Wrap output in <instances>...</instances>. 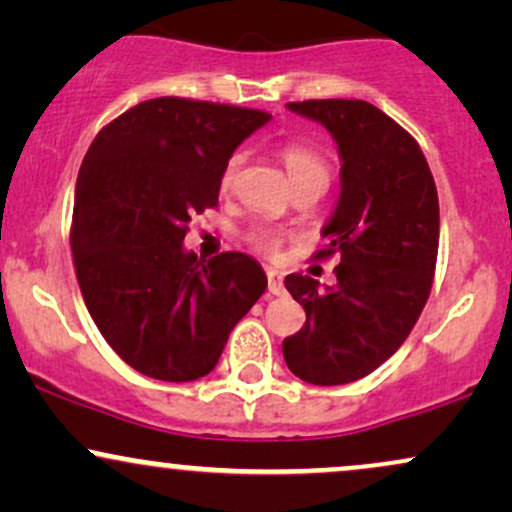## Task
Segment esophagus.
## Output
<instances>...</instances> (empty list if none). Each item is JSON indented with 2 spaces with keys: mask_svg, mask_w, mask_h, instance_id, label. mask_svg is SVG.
Masks as SVG:
<instances>
[{
  "mask_svg": "<svg viewBox=\"0 0 512 512\" xmlns=\"http://www.w3.org/2000/svg\"><path fill=\"white\" fill-rule=\"evenodd\" d=\"M267 281H269V293L272 296H284V274L276 272V269H267Z\"/></svg>",
  "mask_w": 512,
  "mask_h": 512,
  "instance_id": "esophagus-1",
  "label": "esophagus"
}]
</instances>
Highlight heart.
Returning a JSON list of instances; mask_svg holds the SVG:
<instances>
[{
  "label": "heart",
  "instance_id": "heart-1",
  "mask_svg": "<svg viewBox=\"0 0 512 512\" xmlns=\"http://www.w3.org/2000/svg\"><path fill=\"white\" fill-rule=\"evenodd\" d=\"M281 161H284L286 173L293 185L303 180H320L325 182L330 180V168H327L325 158H322L313 146L301 144V142H289L279 149ZM240 163H243V156L233 154L226 161V166L221 170V187L223 190H231L233 182H236V175L240 170ZM245 240L252 245V250L262 252V255H276L281 245V233L274 231L269 226H252L248 233H245Z\"/></svg>",
  "mask_w": 512,
  "mask_h": 512
}]
</instances>
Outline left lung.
<instances>
[{"instance_id": "obj_1", "label": "left lung", "mask_w": 512, "mask_h": 512, "mask_svg": "<svg viewBox=\"0 0 512 512\" xmlns=\"http://www.w3.org/2000/svg\"><path fill=\"white\" fill-rule=\"evenodd\" d=\"M320 122L337 144L339 199L322 226L339 252L337 284L303 274L286 289L305 310V325L284 339V361L310 385H346L383 366L419 320L438 257V192L419 144L366 101L289 103Z\"/></svg>"}]
</instances>
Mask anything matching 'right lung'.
I'll return each instance as SVG.
<instances>
[{
  "label": "right lung",
  "instance_id": "obj_1",
  "mask_svg": "<svg viewBox=\"0 0 512 512\" xmlns=\"http://www.w3.org/2000/svg\"><path fill=\"white\" fill-rule=\"evenodd\" d=\"M269 113L151 98L93 139L76 178L72 252L81 296L127 366L166 383L204 378L267 289L245 252L197 260L192 216L219 204L221 170Z\"/></svg>",
  "mask_w": 512,
  "mask_h": 512
}]
</instances>
